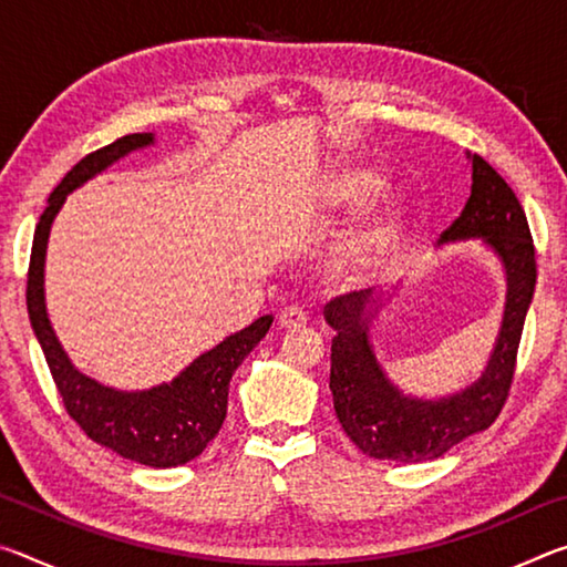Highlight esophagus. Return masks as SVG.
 I'll use <instances>...</instances> for the list:
<instances>
[{
  "instance_id": "34e87169",
  "label": "esophagus",
  "mask_w": 567,
  "mask_h": 567,
  "mask_svg": "<svg viewBox=\"0 0 567 567\" xmlns=\"http://www.w3.org/2000/svg\"><path fill=\"white\" fill-rule=\"evenodd\" d=\"M302 324H307V312L302 307L292 305V307H285L280 312V328L292 330V328H302Z\"/></svg>"
}]
</instances>
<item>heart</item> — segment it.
Masks as SVG:
<instances>
[{"instance_id":"1","label":"heart","mask_w":567,"mask_h":567,"mask_svg":"<svg viewBox=\"0 0 567 567\" xmlns=\"http://www.w3.org/2000/svg\"><path fill=\"white\" fill-rule=\"evenodd\" d=\"M380 187L382 177L375 169L354 167L338 179V185L332 189V199L340 207H358L364 199L375 195ZM405 199L395 195L378 203L364 215L358 229L348 237V243H344L342 265L350 267V270H368V267L375 265L385 255V249L395 243L402 225H405Z\"/></svg>"}]
</instances>
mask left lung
Here are the masks:
<instances>
[{
  "label": "left lung",
  "mask_w": 567,
  "mask_h": 567,
  "mask_svg": "<svg viewBox=\"0 0 567 567\" xmlns=\"http://www.w3.org/2000/svg\"><path fill=\"white\" fill-rule=\"evenodd\" d=\"M467 159L473 162V187L465 209L440 235V243L480 237L503 262L505 312L483 375L440 400L402 395L370 344V320L382 305L372 300V290L340 295L324 305V320L334 330L330 354L334 415L352 443L375 460L425 463L443 457L453 445L493 425L513 385L517 348L537 280L535 247L511 185L480 155H467Z\"/></svg>",
  "instance_id": "8db88e82"
}]
</instances>
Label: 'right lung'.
I'll list each match as a JSON object with an SVG mask.
<instances>
[{"mask_svg": "<svg viewBox=\"0 0 567 567\" xmlns=\"http://www.w3.org/2000/svg\"><path fill=\"white\" fill-rule=\"evenodd\" d=\"M152 142H155L152 132L120 137L76 162L54 187L34 229L30 272H27V312L50 364L54 385L76 425L94 443L114 450L117 455L162 470L189 463L203 453L209 440H215L227 415L229 380L270 330L272 315H262L249 328L229 334L217 348L189 362L175 380L150 390L124 392L107 388L82 375L66 358L44 305V255L52 223L72 189L82 187L124 155Z\"/></svg>", "mask_w": 567, "mask_h": 567, "instance_id": "add662e5", "label": "right lung"}]
</instances>
